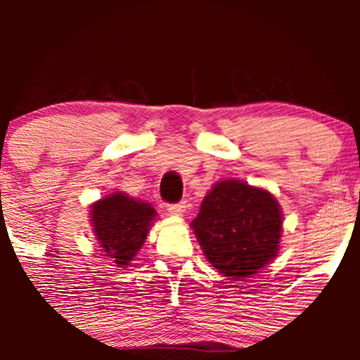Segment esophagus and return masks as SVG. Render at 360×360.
I'll return each instance as SVG.
<instances>
[{"label":"esophagus","mask_w":360,"mask_h":360,"mask_svg":"<svg viewBox=\"0 0 360 360\" xmlns=\"http://www.w3.org/2000/svg\"><path fill=\"white\" fill-rule=\"evenodd\" d=\"M167 210H169L172 216H183L184 210H186V205H184V203H172V205L167 207Z\"/></svg>","instance_id":"34e87169"}]
</instances>
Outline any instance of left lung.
<instances>
[{
  "label": "left lung",
  "instance_id": "1",
  "mask_svg": "<svg viewBox=\"0 0 360 360\" xmlns=\"http://www.w3.org/2000/svg\"><path fill=\"white\" fill-rule=\"evenodd\" d=\"M284 216L277 198L240 179L217 181L191 230L207 261L224 277H250L277 257Z\"/></svg>",
  "mask_w": 360,
  "mask_h": 360
}]
</instances>
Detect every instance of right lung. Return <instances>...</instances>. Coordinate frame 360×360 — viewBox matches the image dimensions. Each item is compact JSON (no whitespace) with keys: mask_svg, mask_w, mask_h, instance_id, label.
<instances>
[{"mask_svg":"<svg viewBox=\"0 0 360 360\" xmlns=\"http://www.w3.org/2000/svg\"><path fill=\"white\" fill-rule=\"evenodd\" d=\"M157 216L151 203L136 200L123 191H112L90 205L94 237L103 256L118 268L130 266V261L136 259Z\"/></svg>","mask_w":360,"mask_h":360,"instance_id":"add662e5","label":"right lung"}]
</instances>
